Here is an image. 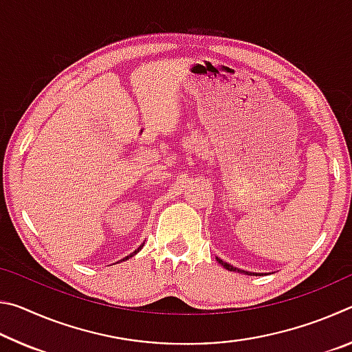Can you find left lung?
Returning <instances> with one entry per match:
<instances>
[{
    "label": "left lung",
    "instance_id": "obj_1",
    "mask_svg": "<svg viewBox=\"0 0 352 352\" xmlns=\"http://www.w3.org/2000/svg\"><path fill=\"white\" fill-rule=\"evenodd\" d=\"M217 259V262L220 265H223V269H226V270H230V272H237V273H245V275H252V273H248V272H241L239 269H236V267H233V265H230V264H226V262H223L222 259H219V258H216Z\"/></svg>",
    "mask_w": 352,
    "mask_h": 352
}]
</instances>
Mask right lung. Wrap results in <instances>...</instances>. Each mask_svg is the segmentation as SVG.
I'll list each match as a JSON object with an SVG mask.
<instances>
[{
	"mask_svg": "<svg viewBox=\"0 0 352 352\" xmlns=\"http://www.w3.org/2000/svg\"><path fill=\"white\" fill-rule=\"evenodd\" d=\"M142 247H144V245H140V248H138V250H135V252H133V253H132V254H129V256H126V258H124V259H121V261H127V259H129V258H132V256H135V254H136V253H138V252H140V250H141V248H142Z\"/></svg>",
	"mask_w": 352,
	"mask_h": 352,
	"instance_id": "add662e5",
	"label": "right lung"
}]
</instances>
